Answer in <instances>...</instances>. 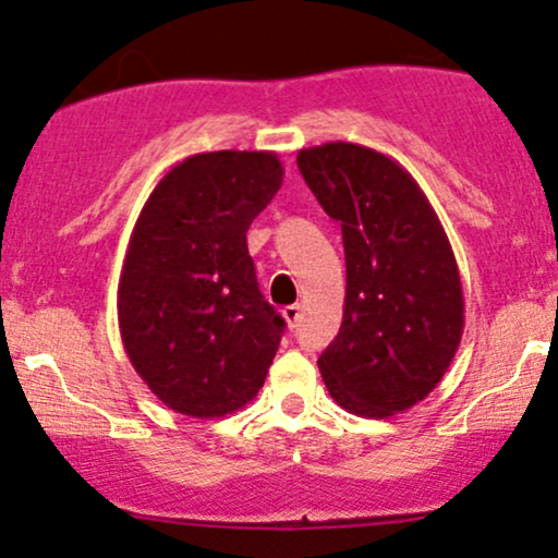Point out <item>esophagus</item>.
I'll list each match as a JSON object with an SVG mask.
<instances>
[{"label": "esophagus", "mask_w": 558, "mask_h": 558, "mask_svg": "<svg viewBox=\"0 0 558 558\" xmlns=\"http://www.w3.org/2000/svg\"><path fill=\"white\" fill-rule=\"evenodd\" d=\"M283 317H286L288 328H296V323L301 319V306H299V304L286 306V310H283Z\"/></svg>", "instance_id": "esophagus-1"}]
</instances>
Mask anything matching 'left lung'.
I'll return each mask as SVG.
<instances>
[{"label": "left lung", "mask_w": 558, "mask_h": 558, "mask_svg": "<svg viewBox=\"0 0 558 558\" xmlns=\"http://www.w3.org/2000/svg\"><path fill=\"white\" fill-rule=\"evenodd\" d=\"M296 162L343 233V323L317 360L325 386L360 417L407 412L438 386L462 341V278L446 230L383 151L330 141Z\"/></svg>", "instance_id": "8db88e82"}]
</instances>
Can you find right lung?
<instances>
[{
	"label": "right lung",
	"mask_w": 558,
	"mask_h": 558,
	"mask_svg": "<svg viewBox=\"0 0 558 558\" xmlns=\"http://www.w3.org/2000/svg\"><path fill=\"white\" fill-rule=\"evenodd\" d=\"M283 183L275 151H204L159 178L120 272L125 354L165 407L196 420L239 412L286 319L259 293L246 230Z\"/></svg>",
	"instance_id": "right-lung-1"
}]
</instances>
